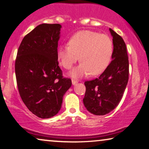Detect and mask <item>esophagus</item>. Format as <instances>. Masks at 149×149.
Listing matches in <instances>:
<instances>
[{"instance_id":"esophagus-1","label":"esophagus","mask_w":149,"mask_h":149,"mask_svg":"<svg viewBox=\"0 0 149 149\" xmlns=\"http://www.w3.org/2000/svg\"><path fill=\"white\" fill-rule=\"evenodd\" d=\"M72 81L73 85H75V84H77V80H75V79H72Z\"/></svg>"}]
</instances>
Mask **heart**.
<instances>
[{
  "label": "heart",
  "mask_w": 149,
  "mask_h": 149,
  "mask_svg": "<svg viewBox=\"0 0 149 149\" xmlns=\"http://www.w3.org/2000/svg\"><path fill=\"white\" fill-rule=\"evenodd\" d=\"M113 51L112 40L107 35L89 30H83L73 35L68 45L58 47L57 57L64 68L69 70L78 60L81 63L75 68L71 75L79 77L91 73L100 74L105 70Z\"/></svg>",
  "instance_id": "b5f03b06"
}]
</instances>
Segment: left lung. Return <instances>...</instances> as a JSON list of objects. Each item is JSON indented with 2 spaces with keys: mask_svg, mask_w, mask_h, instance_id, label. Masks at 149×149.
<instances>
[{
  "mask_svg": "<svg viewBox=\"0 0 149 149\" xmlns=\"http://www.w3.org/2000/svg\"><path fill=\"white\" fill-rule=\"evenodd\" d=\"M113 60L100 76L86 81L84 104L91 113L104 116L120 102L129 78V61L126 45L122 38L112 29Z\"/></svg>",
  "mask_w": 149,
  "mask_h": 149,
  "instance_id": "obj_1",
  "label": "left lung"
}]
</instances>
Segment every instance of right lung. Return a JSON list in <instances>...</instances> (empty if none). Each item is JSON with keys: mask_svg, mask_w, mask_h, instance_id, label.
Returning a JSON list of instances; mask_svg holds the SVG:
<instances>
[{"mask_svg": "<svg viewBox=\"0 0 149 149\" xmlns=\"http://www.w3.org/2000/svg\"><path fill=\"white\" fill-rule=\"evenodd\" d=\"M61 26L39 25L25 36L15 64L17 84L23 102L40 118L55 116L72 79L63 76L57 57Z\"/></svg>", "mask_w": 149, "mask_h": 149, "instance_id": "right-lung-1", "label": "right lung"}]
</instances>
